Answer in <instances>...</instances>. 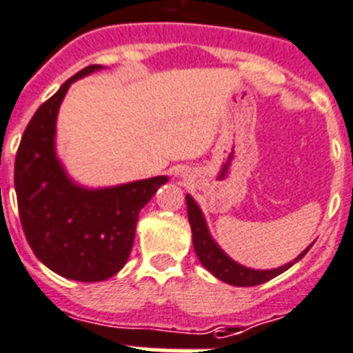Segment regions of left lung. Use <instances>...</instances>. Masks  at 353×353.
<instances>
[{
	"instance_id": "8db88e82",
	"label": "left lung",
	"mask_w": 353,
	"mask_h": 353,
	"mask_svg": "<svg viewBox=\"0 0 353 353\" xmlns=\"http://www.w3.org/2000/svg\"><path fill=\"white\" fill-rule=\"evenodd\" d=\"M185 201H188V218L192 232V246H194V252H196L198 259H200L201 266L209 270L216 279L223 280V282H227L230 285L252 288V285L264 284L268 280L275 279L280 273H284L293 264H296L311 250V246L314 245V243H311L296 259L289 261L284 266L273 268V270H254V268H246L243 264L236 263L232 257H228L223 252L221 246L214 241V237L210 236L205 216L201 212L200 205L194 201V198L191 194H185Z\"/></svg>"
}]
</instances>
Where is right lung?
I'll use <instances>...</instances> for the list:
<instances>
[{
    "instance_id": "right-lung-1",
    "label": "right lung",
    "mask_w": 353,
    "mask_h": 353,
    "mask_svg": "<svg viewBox=\"0 0 353 353\" xmlns=\"http://www.w3.org/2000/svg\"><path fill=\"white\" fill-rule=\"evenodd\" d=\"M105 69L89 65L62 83L26 126L16 155L19 218L35 257L57 275L101 282L128 261L139 212L168 176L85 188L57 155V117L71 83Z\"/></svg>"
}]
</instances>
